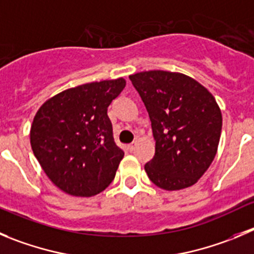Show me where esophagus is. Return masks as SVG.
Segmentation results:
<instances>
[{
    "instance_id": "obj_1",
    "label": "esophagus",
    "mask_w": 254,
    "mask_h": 254,
    "mask_svg": "<svg viewBox=\"0 0 254 254\" xmlns=\"http://www.w3.org/2000/svg\"><path fill=\"white\" fill-rule=\"evenodd\" d=\"M135 146H136V143H131V144H129V145H127V150L129 151H132L135 149Z\"/></svg>"
}]
</instances>
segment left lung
<instances>
[{"instance_id": "8db88e82", "label": "left lung", "mask_w": 254, "mask_h": 254, "mask_svg": "<svg viewBox=\"0 0 254 254\" xmlns=\"http://www.w3.org/2000/svg\"><path fill=\"white\" fill-rule=\"evenodd\" d=\"M151 122L155 154L149 179L165 190L195 184L217 154L222 113L214 96L191 77L163 70L129 76Z\"/></svg>"}]
</instances>
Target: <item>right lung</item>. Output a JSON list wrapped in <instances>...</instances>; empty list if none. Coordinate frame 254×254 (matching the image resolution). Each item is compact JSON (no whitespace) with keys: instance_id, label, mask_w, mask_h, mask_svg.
<instances>
[{"instance_id":"obj_1","label":"right lung","mask_w":254,"mask_h":254,"mask_svg":"<svg viewBox=\"0 0 254 254\" xmlns=\"http://www.w3.org/2000/svg\"><path fill=\"white\" fill-rule=\"evenodd\" d=\"M123 77L89 82L45 101L31 125V148L50 181L73 196H92L115 178L124 151L108 116Z\"/></svg>"}]
</instances>
